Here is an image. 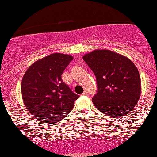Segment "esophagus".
I'll return each mask as SVG.
<instances>
[{
    "label": "esophagus",
    "instance_id": "obj_1",
    "mask_svg": "<svg viewBox=\"0 0 157 157\" xmlns=\"http://www.w3.org/2000/svg\"><path fill=\"white\" fill-rule=\"evenodd\" d=\"M88 94V91H85L82 94V95H87Z\"/></svg>",
    "mask_w": 157,
    "mask_h": 157
}]
</instances>
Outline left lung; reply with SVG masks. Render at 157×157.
I'll list each match as a JSON object with an SVG mask.
<instances>
[{"label": "left lung", "mask_w": 157, "mask_h": 157, "mask_svg": "<svg viewBox=\"0 0 157 157\" xmlns=\"http://www.w3.org/2000/svg\"><path fill=\"white\" fill-rule=\"evenodd\" d=\"M82 59L97 79V92L92 98L96 109L113 118L130 112L141 94V79L134 63L107 49H96Z\"/></svg>", "instance_id": "obj_1"}]
</instances>
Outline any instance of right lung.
Segmentation results:
<instances>
[{
	"instance_id": "right-lung-1",
	"label": "right lung",
	"mask_w": 157,
	"mask_h": 157,
	"mask_svg": "<svg viewBox=\"0 0 157 157\" xmlns=\"http://www.w3.org/2000/svg\"><path fill=\"white\" fill-rule=\"evenodd\" d=\"M72 56L54 53L32 64L21 82L23 101L40 121L55 124L71 111L80 97L62 80V74Z\"/></svg>"
}]
</instances>
